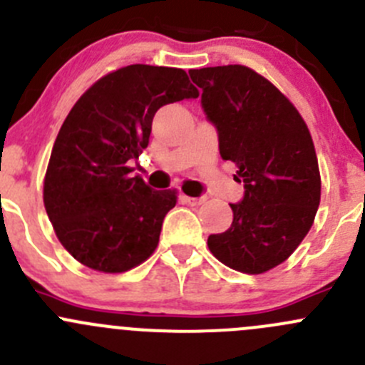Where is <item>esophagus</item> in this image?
<instances>
[{
    "mask_svg": "<svg viewBox=\"0 0 365 365\" xmlns=\"http://www.w3.org/2000/svg\"><path fill=\"white\" fill-rule=\"evenodd\" d=\"M183 200H185L187 203H189V205H194V207H197V205L205 203V201H207V197H205V196H200V197H189V196H183Z\"/></svg>",
    "mask_w": 365,
    "mask_h": 365,
    "instance_id": "34e87169",
    "label": "esophagus"
}]
</instances>
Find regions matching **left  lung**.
Masks as SVG:
<instances>
[{"label": "left lung", "mask_w": 365, "mask_h": 365, "mask_svg": "<svg viewBox=\"0 0 365 365\" xmlns=\"http://www.w3.org/2000/svg\"><path fill=\"white\" fill-rule=\"evenodd\" d=\"M203 91L201 107L219 137L222 160L244 183L233 221L208 237L217 260L260 274L291 257L312 226L321 200L316 150L294 105L253 69L217 66L190 69Z\"/></svg>", "instance_id": "1"}]
</instances>
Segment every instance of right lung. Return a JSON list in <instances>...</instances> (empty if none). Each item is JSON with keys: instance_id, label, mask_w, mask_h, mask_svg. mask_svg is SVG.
I'll use <instances>...</instances> for the list:
<instances>
[{"instance_id": "obj_1", "label": "right lung", "mask_w": 365, "mask_h": 365, "mask_svg": "<svg viewBox=\"0 0 365 365\" xmlns=\"http://www.w3.org/2000/svg\"><path fill=\"white\" fill-rule=\"evenodd\" d=\"M200 96L183 69L133 63L98 80L63 121L44 178L62 246L87 267L125 272L155 251L175 190H153L128 164L160 107Z\"/></svg>"}]
</instances>
